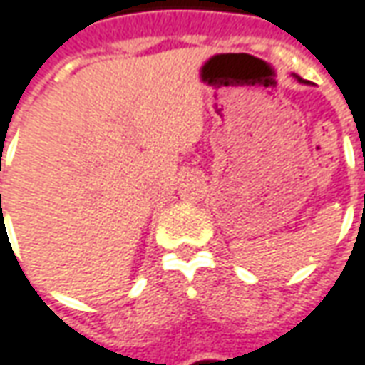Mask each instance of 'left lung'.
<instances>
[{"label": "left lung", "mask_w": 365, "mask_h": 365, "mask_svg": "<svg viewBox=\"0 0 365 365\" xmlns=\"http://www.w3.org/2000/svg\"><path fill=\"white\" fill-rule=\"evenodd\" d=\"M296 79H297V81H304V79H302V78H297V76H296Z\"/></svg>", "instance_id": "1"}]
</instances>
